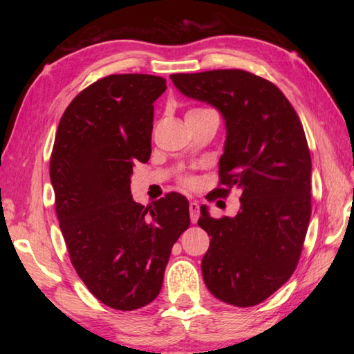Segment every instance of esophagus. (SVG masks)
<instances>
[{"mask_svg": "<svg viewBox=\"0 0 354 354\" xmlns=\"http://www.w3.org/2000/svg\"><path fill=\"white\" fill-rule=\"evenodd\" d=\"M189 212H190V221H192V223H196V221H198V218H200V205H198V201L192 200L189 203Z\"/></svg>", "mask_w": 354, "mask_h": 354, "instance_id": "esophagus-1", "label": "esophagus"}]
</instances>
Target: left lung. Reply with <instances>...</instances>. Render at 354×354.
I'll return each instance as SVG.
<instances>
[{
  "label": "left lung",
  "instance_id": "8db88e82",
  "mask_svg": "<svg viewBox=\"0 0 354 354\" xmlns=\"http://www.w3.org/2000/svg\"><path fill=\"white\" fill-rule=\"evenodd\" d=\"M184 97L217 109L226 139L214 190L242 192L234 217L198 225L211 236L201 272L215 298L239 308L262 303L295 270L310 218V154L301 122L284 93L243 70L171 75Z\"/></svg>",
  "mask_w": 354,
  "mask_h": 354
}]
</instances>
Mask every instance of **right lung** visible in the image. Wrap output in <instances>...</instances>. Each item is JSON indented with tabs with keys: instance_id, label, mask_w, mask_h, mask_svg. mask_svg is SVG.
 Segmentation results:
<instances>
[{
	"instance_id": "1",
	"label": "right lung",
	"mask_w": 354,
	"mask_h": 354,
	"mask_svg": "<svg viewBox=\"0 0 354 354\" xmlns=\"http://www.w3.org/2000/svg\"><path fill=\"white\" fill-rule=\"evenodd\" d=\"M165 88L159 76H106L71 101L56 133L50 178L64 241L84 284L112 309H139L159 295L171 247L190 225L181 194L149 212L131 195Z\"/></svg>"
}]
</instances>
